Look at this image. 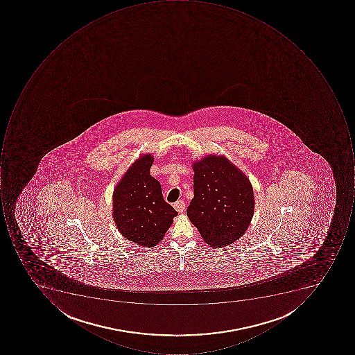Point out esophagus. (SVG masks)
<instances>
[{
    "label": "esophagus",
    "instance_id": "obj_1",
    "mask_svg": "<svg viewBox=\"0 0 355 355\" xmlns=\"http://www.w3.org/2000/svg\"><path fill=\"white\" fill-rule=\"evenodd\" d=\"M174 208L176 209V211H178L179 214H181V212L186 210V204L183 200H178V202H175Z\"/></svg>",
    "mask_w": 355,
    "mask_h": 355
}]
</instances>
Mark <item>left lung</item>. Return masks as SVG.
I'll use <instances>...</instances> for the list:
<instances>
[{"label": "left lung", "mask_w": 355, "mask_h": 355, "mask_svg": "<svg viewBox=\"0 0 355 355\" xmlns=\"http://www.w3.org/2000/svg\"><path fill=\"white\" fill-rule=\"evenodd\" d=\"M194 198L187 214L212 248L230 245L248 230L254 214L253 187L224 155L193 164Z\"/></svg>", "instance_id": "obj_1"}]
</instances>
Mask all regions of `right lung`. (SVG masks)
<instances>
[{
    "label": "right lung",
    "instance_id": "right-lung-1",
    "mask_svg": "<svg viewBox=\"0 0 355 355\" xmlns=\"http://www.w3.org/2000/svg\"><path fill=\"white\" fill-rule=\"evenodd\" d=\"M153 158L141 155L113 193V218L129 241L153 248L163 239L178 212L163 198L160 182L150 175Z\"/></svg>",
    "mask_w": 355,
    "mask_h": 355
}]
</instances>
